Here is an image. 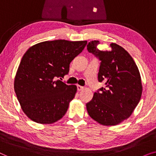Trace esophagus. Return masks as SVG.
<instances>
[{"instance_id":"esophagus-1","label":"esophagus","mask_w":156,"mask_h":156,"mask_svg":"<svg viewBox=\"0 0 156 156\" xmlns=\"http://www.w3.org/2000/svg\"><path fill=\"white\" fill-rule=\"evenodd\" d=\"M84 87L80 86V85H77V90L78 91H82V90H83V89H84Z\"/></svg>"}]
</instances>
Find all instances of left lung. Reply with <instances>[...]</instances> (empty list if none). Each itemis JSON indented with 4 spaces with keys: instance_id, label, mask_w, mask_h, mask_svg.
Instances as JSON below:
<instances>
[{
    "instance_id": "obj_1",
    "label": "left lung",
    "mask_w": 156,
    "mask_h": 156,
    "mask_svg": "<svg viewBox=\"0 0 156 156\" xmlns=\"http://www.w3.org/2000/svg\"><path fill=\"white\" fill-rule=\"evenodd\" d=\"M94 40L87 44V50L101 61L98 80L105 82L106 87L95 92L86 104L91 119L104 126H115L132 114L142 94L139 70L132 57L125 49L116 43L110 50L101 51Z\"/></svg>"
}]
</instances>
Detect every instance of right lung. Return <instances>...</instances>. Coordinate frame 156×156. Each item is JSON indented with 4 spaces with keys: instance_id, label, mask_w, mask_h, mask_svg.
I'll return each mask as SVG.
<instances>
[{
    "instance_id": "right-lung-1",
    "label": "right lung",
    "mask_w": 156,
    "mask_h": 156,
    "mask_svg": "<svg viewBox=\"0 0 156 156\" xmlns=\"http://www.w3.org/2000/svg\"><path fill=\"white\" fill-rule=\"evenodd\" d=\"M87 44L86 40H57L40 42L26 51L14 89L23 112L32 121L50 124L65 116L77 88L57 79L68 74L70 62Z\"/></svg>"
}]
</instances>
